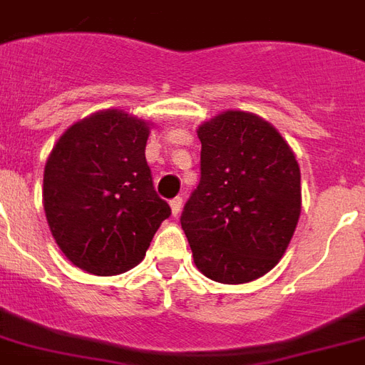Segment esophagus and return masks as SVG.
Here are the masks:
<instances>
[{
	"mask_svg": "<svg viewBox=\"0 0 365 365\" xmlns=\"http://www.w3.org/2000/svg\"><path fill=\"white\" fill-rule=\"evenodd\" d=\"M170 209H172V215L178 217V215H180V210H182V197H175V199H172V201H170Z\"/></svg>",
	"mask_w": 365,
	"mask_h": 365,
	"instance_id": "1",
	"label": "esophagus"
}]
</instances>
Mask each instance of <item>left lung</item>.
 <instances>
[{"mask_svg":"<svg viewBox=\"0 0 365 365\" xmlns=\"http://www.w3.org/2000/svg\"><path fill=\"white\" fill-rule=\"evenodd\" d=\"M201 182L182 212L199 271L244 284L277 265L302 212L299 166L269 121L228 110L197 129Z\"/></svg>","mask_w":365,"mask_h":365,"instance_id":"8db88e82","label":"left lung"}]
</instances>
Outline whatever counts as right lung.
Returning a JSON list of instances; mask_svg holds the SVG:
<instances>
[{"mask_svg": "<svg viewBox=\"0 0 365 365\" xmlns=\"http://www.w3.org/2000/svg\"><path fill=\"white\" fill-rule=\"evenodd\" d=\"M150 123L100 110L73 123L46 160V220L73 265L112 277L141 263L170 207L145 158Z\"/></svg>", "mask_w": 365, "mask_h": 365, "instance_id": "1", "label": "right lung"}]
</instances>
